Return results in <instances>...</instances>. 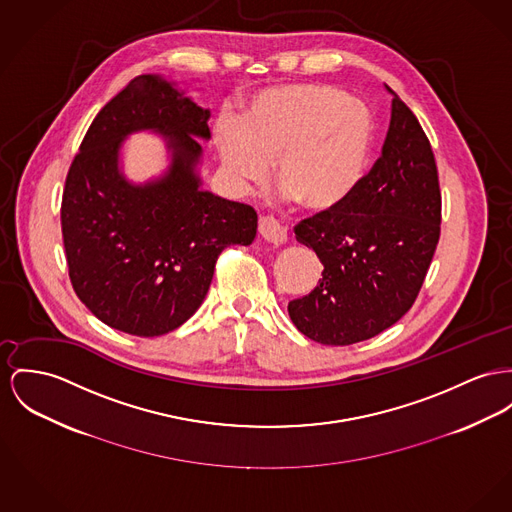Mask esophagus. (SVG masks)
I'll return each mask as SVG.
<instances>
[{
	"label": "esophagus",
	"mask_w": 512,
	"mask_h": 512,
	"mask_svg": "<svg viewBox=\"0 0 512 512\" xmlns=\"http://www.w3.org/2000/svg\"><path fill=\"white\" fill-rule=\"evenodd\" d=\"M258 231H260L262 239L268 240L273 246H281L287 242V229L283 225H279V221L273 217H260Z\"/></svg>",
	"instance_id": "obj_1"
}]
</instances>
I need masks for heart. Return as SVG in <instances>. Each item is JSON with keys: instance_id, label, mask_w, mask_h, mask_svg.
<instances>
[{"instance_id": "1", "label": "heart", "mask_w": 512, "mask_h": 512, "mask_svg": "<svg viewBox=\"0 0 512 512\" xmlns=\"http://www.w3.org/2000/svg\"><path fill=\"white\" fill-rule=\"evenodd\" d=\"M219 161L239 184H260L273 165L275 182L310 211L345 204L359 188L375 139L371 110L340 87L293 83L258 93L240 126L213 128Z\"/></svg>"}]
</instances>
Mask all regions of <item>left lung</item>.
<instances>
[{"label": "left lung", "mask_w": 512, "mask_h": 512, "mask_svg": "<svg viewBox=\"0 0 512 512\" xmlns=\"http://www.w3.org/2000/svg\"><path fill=\"white\" fill-rule=\"evenodd\" d=\"M392 114L382 153L353 196L295 227L324 270L289 303L297 330L324 345L375 338L417 299L441 235V188L431 143L390 89Z\"/></svg>", "instance_id": "8db88e82"}]
</instances>
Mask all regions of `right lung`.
Instances as JSON below:
<instances>
[{
	"mask_svg": "<svg viewBox=\"0 0 512 512\" xmlns=\"http://www.w3.org/2000/svg\"><path fill=\"white\" fill-rule=\"evenodd\" d=\"M202 108L161 75H137L95 116L69 167L62 235L69 279L106 326L155 338L204 303L219 254L248 246L258 215L202 188L209 139ZM155 131L172 163L159 179L130 183L119 167L123 139Z\"/></svg>",
	"mask_w": 512,
	"mask_h": 512,
	"instance_id": "obj_1",
	"label": "right lung"
}]
</instances>
